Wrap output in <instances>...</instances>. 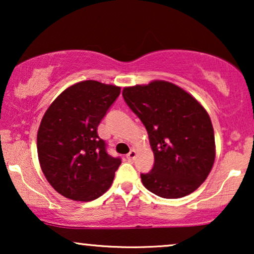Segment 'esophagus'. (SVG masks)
I'll list each match as a JSON object with an SVG mask.
<instances>
[{"instance_id":"obj_1","label":"esophagus","mask_w":254,"mask_h":254,"mask_svg":"<svg viewBox=\"0 0 254 254\" xmlns=\"http://www.w3.org/2000/svg\"><path fill=\"white\" fill-rule=\"evenodd\" d=\"M126 157H127V159H128V161H129V162H133L134 159H135V157H136V151L131 150V151L129 152V154H128V155L126 156Z\"/></svg>"}]
</instances>
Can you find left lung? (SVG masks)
<instances>
[{"label": "left lung", "instance_id": "obj_1", "mask_svg": "<svg viewBox=\"0 0 254 254\" xmlns=\"http://www.w3.org/2000/svg\"><path fill=\"white\" fill-rule=\"evenodd\" d=\"M123 96L144 125L154 152V168L141 175L145 189L164 199H178L199 189L216 156L206 109L190 93L163 79L125 86Z\"/></svg>", "mask_w": 254, "mask_h": 254}]
</instances>
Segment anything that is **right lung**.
I'll return each mask as SVG.
<instances>
[{
	"instance_id": "obj_1",
	"label": "right lung",
	"mask_w": 254,
	"mask_h": 254,
	"mask_svg": "<svg viewBox=\"0 0 254 254\" xmlns=\"http://www.w3.org/2000/svg\"><path fill=\"white\" fill-rule=\"evenodd\" d=\"M120 95V86L82 81L51 104L37 134L38 159L50 185L75 201L96 200L112 185L121 164L106 152L97 128Z\"/></svg>"
}]
</instances>
